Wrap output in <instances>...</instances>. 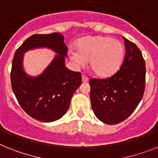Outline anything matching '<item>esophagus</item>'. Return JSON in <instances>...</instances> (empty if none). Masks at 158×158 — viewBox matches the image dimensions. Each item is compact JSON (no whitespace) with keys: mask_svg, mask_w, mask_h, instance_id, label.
Masks as SVG:
<instances>
[{"mask_svg":"<svg viewBox=\"0 0 158 158\" xmlns=\"http://www.w3.org/2000/svg\"><path fill=\"white\" fill-rule=\"evenodd\" d=\"M89 81V78L86 76H85L84 74L82 75V81L83 82H87Z\"/></svg>","mask_w":158,"mask_h":158,"instance_id":"34e87169","label":"esophagus"}]
</instances>
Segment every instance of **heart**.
<instances>
[{"mask_svg":"<svg viewBox=\"0 0 158 158\" xmlns=\"http://www.w3.org/2000/svg\"><path fill=\"white\" fill-rule=\"evenodd\" d=\"M69 58L77 66L89 62L96 76L108 77L115 73L123 63L124 47L120 41L102 35L83 38L77 45V52L71 51Z\"/></svg>","mask_w":158,"mask_h":158,"instance_id":"1","label":"heart"}]
</instances>
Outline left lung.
<instances>
[{
  "mask_svg": "<svg viewBox=\"0 0 158 158\" xmlns=\"http://www.w3.org/2000/svg\"><path fill=\"white\" fill-rule=\"evenodd\" d=\"M124 39L125 58L117 73L106 78L89 81L94 113L106 124L128 118L141 101L145 88V62L134 43Z\"/></svg>",
  "mask_w": 158,
  "mask_h": 158,
  "instance_id": "left-lung-1",
  "label": "left lung"
}]
</instances>
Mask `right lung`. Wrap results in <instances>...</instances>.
I'll return each mask as SVG.
<instances>
[{
  "label": "right lung",
  "mask_w": 158,
  "mask_h": 158,
  "mask_svg": "<svg viewBox=\"0 0 158 158\" xmlns=\"http://www.w3.org/2000/svg\"><path fill=\"white\" fill-rule=\"evenodd\" d=\"M64 39L60 33L31 35L15 52L12 61L11 85L18 103L41 122H53L63 116L81 84V73L65 66L68 48ZM40 47L50 48L57 55L43 74L33 78L23 69V56L27 50Z\"/></svg>",
  "instance_id": "1"
}]
</instances>
